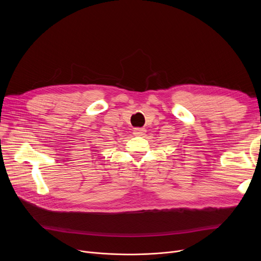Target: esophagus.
<instances>
[{
  "mask_svg": "<svg viewBox=\"0 0 261 261\" xmlns=\"http://www.w3.org/2000/svg\"><path fill=\"white\" fill-rule=\"evenodd\" d=\"M145 132H146L145 128H134V130H133V134L134 135H138V136L144 135Z\"/></svg>",
  "mask_w": 261,
  "mask_h": 261,
  "instance_id": "1",
  "label": "esophagus"
}]
</instances>
